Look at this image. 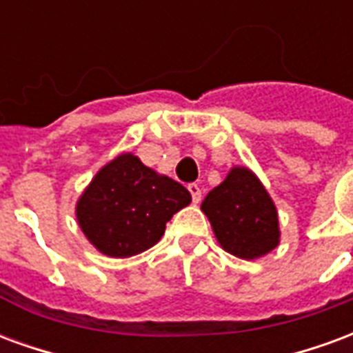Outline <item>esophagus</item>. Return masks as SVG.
<instances>
[{"label": "esophagus", "mask_w": 353, "mask_h": 353, "mask_svg": "<svg viewBox=\"0 0 353 353\" xmlns=\"http://www.w3.org/2000/svg\"><path fill=\"white\" fill-rule=\"evenodd\" d=\"M189 192H191V196H192V202L194 204H199L200 200H202V191H200V187L196 183H189Z\"/></svg>", "instance_id": "obj_1"}]
</instances>
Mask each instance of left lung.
Returning <instances> with one entry per match:
<instances>
[{"instance_id": "8db88e82", "label": "left lung", "mask_w": 353, "mask_h": 353, "mask_svg": "<svg viewBox=\"0 0 353 353\" xmlns=\"http://www.w3.org/2000/svg\"><path fill=\"white\" fill-rule=\"evenodd\" d=\"M200 210L210 219L219 245L238 259H259L280 244L276 204L248 166H232L208 192Z\"/></svg>"}]
</instances>
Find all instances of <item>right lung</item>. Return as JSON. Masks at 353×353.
Instances as JSON below:
<instances>
[{
  "label": "right lung",
  "instance_id": "right-lung-1",
  "mask_svg": "<svg viewBox=\"0 0 353 353\" xmlns=\"http://www.w3.org/2000/svg\"><path fill=\"white\" fill-rule=\"evenodd\" d=\"M191 204V192L134 153L101 166L75 204L83 234L103 255L124 259L153 248L166 223Z\"/></svg>",
  "mask_w": 353,
  "mask_h": 353
}]
</instances>
